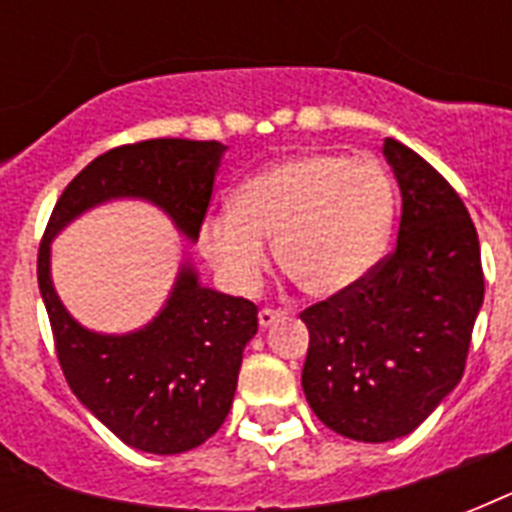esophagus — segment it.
<instances>
[{"instance_id": "34e87169", "label": "esophagus", "mask_w": 512, "mask_h": 512, "mask_svg": "<svg viewBox=\"0 0 512 512\" xmlns=\"http://www.w3.org/2000/svg\"><path fill=\"white\" fill-rule=\"evenodd\" d=\"M284 316H287L284 311H271V308H263V311L257 313V321H260V327L263 329H271L273 324L284 319Z\"/></svg>"}]
</instances>
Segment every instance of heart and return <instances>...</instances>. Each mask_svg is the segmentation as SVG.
Here are the masks:
<instances>
[{
    "label": "heart",
    "instance_id": "b5f03b06",
    "mask_svg": "<svg viewBox=\"0 0 512 512\" xmlns=\"http://www.w3.org/2000/svg\"><path fill=\"white\" fill-rule=\"evenodd\" d=\"M396 193L372 159L297 154L236 188L233 207L204 217L201 255L236 292H252L276 239L281 268L316 297L356 289L388 247Z\"/></svg>",
    "mask_w": 512,
    "mask_h": 512
}]
</instances>
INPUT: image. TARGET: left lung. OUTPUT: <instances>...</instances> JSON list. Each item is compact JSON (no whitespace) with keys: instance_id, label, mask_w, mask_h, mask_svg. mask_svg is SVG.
Masks as SVG:
<instances>
[{"instance_id":"left-lung-1","label":"left lung","mask_w":512,"mask_h":512,"mask_svg":"<svg viewBox=\"0 0 512 512\" xmlns=\"http://www.w3.org/2000/svg\"><path fill=\"white\" fill-rule=\"evenodd\" d=\"M382 156L401 191L393 255L300 316L311 332L305 398L327 428L364 444L409 436L457 388L484 305L478 233L460 196L404 143L385 138Z\"/></svg>"}]
</instances>
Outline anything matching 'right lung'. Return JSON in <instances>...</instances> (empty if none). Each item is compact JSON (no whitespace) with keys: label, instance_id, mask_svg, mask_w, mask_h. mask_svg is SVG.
Wrapping results in <instances>:
<instances>
[{"label":"right lung","instance_id":"obj_1","mask_svg":"<svg viewBox=\"0 0 512 512\" xmlns=\"http://www.w3.org/2000/svg\"><path fill=\"white\" fill-rule=\"evenodd\" d=\"M228 146L217 140L159 138L98 156L68 183L39 247V292L58 361L74 396L119 441L148 454L196 449L228 417L257 308L201 284L185 252L154 319L132 332H95L68 313L52 281V241L84 212L135 199L162 209L196 244Z\"/></svg>","mask_w":512,"mask_h":512}]
</instances>
